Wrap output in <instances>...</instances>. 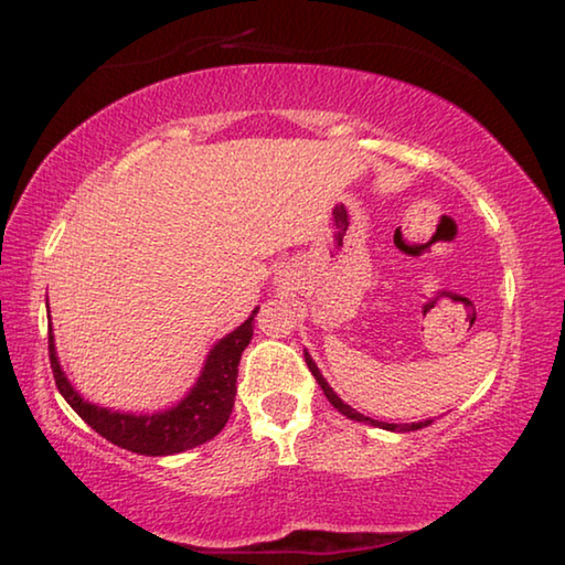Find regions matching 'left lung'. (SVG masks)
Returning a JSON list of instances; mask_svg holds the SVG:
<instances>
[{"mask_svg":"<svg viewBox=\"0 0 565 565\" xmlns=\"http://www.w3.org/2000/svg\"><path fill=\"white\" fill-rule=\"evenodd\" d=\"M303 359H306V363H309V371L313 374V379L319 381V386L323 388V396H327V398L331 401L333 408H339L341 414L347 416V418H351V420H363V424H376L374 418L359 414L356 408H351L349 404H343V401H341L337 394H333V388L327 384V379L321 376L319 366H317V363H313V359H311L306 351H303ZM428 424H431V420H418V424H384V428H388V431H418V428H424V426H428Z\"/></svg>","mask_w":565,"mask_h":565,"instance_id":"1","label":"left lung"}]
</instances>
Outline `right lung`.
Returning <instances> with one entry per match:
<instances>
[{"label": "right lung", "mask_w": 565, "mask_h": 565, "mask_svg": "<svg viewBox=\"0 0 565 565\" xmlns=\"http://www.w3.org/2000/svg\"><path fill=\"white\" fill-rule=\"evenodd\" d=\"M256 311L259 309H254L252 317H248L242 327L226 333V337L209 351L202 376L196 379L194 388H191L174 408L159 411V414L137 416L119 414V411H109L84 401L70 384V379L64 376L60 359H56L54 337L50 329V361L56 388H60L66 404L87 420L94 431L107 438L114 446H121L127 448V451L141 456H171L189 451V448L212 441V438L226 426L228 416H232L238 361H242V353L254 337Z\"/></svg>", "instance_id": "add662e5"}]
</instances>
